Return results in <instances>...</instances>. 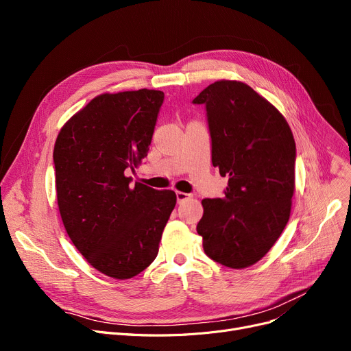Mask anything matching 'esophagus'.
Instances as JSON below:
<instances>
[{"mask_svg": "<svg viewBox=\"0 0 351 351\" xmlns=\"http://www.w3.org/2000/svg\"><path fill=\"white\" fill-rule=\"evenodd\" d=\"M193 196L191 193H185V192H176V200L178 204H183V202H186L189 199H192Z\"/></svg>", "mask_w": 351, "mask_h": 351, "instance_id": "1", "label": "esophagus"}]
</instances>
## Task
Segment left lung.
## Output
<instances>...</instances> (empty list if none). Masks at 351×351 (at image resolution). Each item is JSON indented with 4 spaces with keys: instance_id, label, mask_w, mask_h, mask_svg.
<instances>
[{
    "instance_id": "1",
    "label": "left lung",
    "mask_w": 351,
    "mask_h": 351,
    "mask_svg": "<svg viewBox=\"0 0 351 351\" xmlns=\"http://www.w3.org/2000/svg\"><path fill=\"white\" fill-rule=\"evenodd\" d=\"M193 104L206 106L212 163L229 178L223 197L202 200L196 230L212 261L245 269L262 259L289 222L296 143L285 117L243 82L216 81Z\"/></svg>"
}]
</instances>
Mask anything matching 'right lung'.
<instances>
[{"instance_id":"right-lung-1","label":"right lung","mask_w":351,"mask_h":351,"mask_svg":"<svg viewBox=\"0 0 351 351\" xmlns=\"http://www.w3.org/2000/svg\"><path fill=\"white\" fill-rule=\"evenodd\" d=\"M163 92L102 94L73 115L53 146L57 199L65 230L86 262L112 279H131L158 256L176 205L125 171L147 155Z\"/></svg>"}]
</instances>
